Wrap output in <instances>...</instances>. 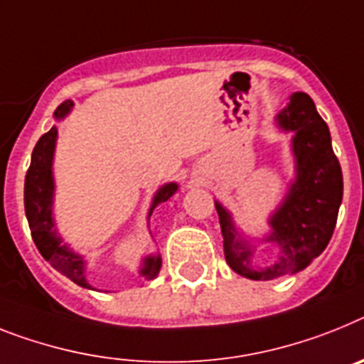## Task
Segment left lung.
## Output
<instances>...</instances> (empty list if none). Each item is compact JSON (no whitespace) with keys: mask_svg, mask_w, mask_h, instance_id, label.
<instances>
[{"mask_svg":"<svg viewBox=\"0 0 364 364\" xmlns=\"http://www.w3.org/2000/svg\"><path fill=\"white\" fill-rule=\"evenodd\" d=\"M276 127L292 135L294 179L268 216L270 231L262 239L244 235L231 210L215 200L225 261L231 270L255 281L277 279L309 267L329 244L343 203V170L333 154L328 124L316 112L313 100L305 92L292 94L276 116ZM255 242L276 243L277 261L264 267L255 265Z\"/></svg>","mask_w":364,"mask_h":364,"instance_id":"8db88e82","label":"left lung"}]
</instances>
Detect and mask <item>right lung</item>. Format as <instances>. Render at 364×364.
<instances>
[{
	"label": "right lung",
	"instance_id": "right-lung-1",
	"mask_svg": "<svg viewBox=\"0 0 364 364\" xmlns=\"http://www.w3.org/2000/svg\"><path fill=\"white\" fill-rule=\"evenodd\" d=\"M73 102L66 100L60 103L53 112V118L57 122L64 120L72 112ZM57 125H53L46 135L41 136L36 142L31 155V166L27 170L26 176V188H23V203H26V216L31 228L33 240L36 248L42 253V257L50 262L51 267L57 268L60 274L77 283L79 287L96 291L87 279V259L81 253L73 252L68 244L64 242L59 235V229L55 224L53 215V201H55V177H53V157L55 146H57ZM179 191V185L176 181L164 183L163 187H159L154 194L151 205L148 210V220L159 203H164ZM163 259L161 253H149L142 257L139 267V274L144 279H155L161 270Z\"/></svg>",
	"mask_w": 364,
	"mask_h": 364
}]
</instances>
